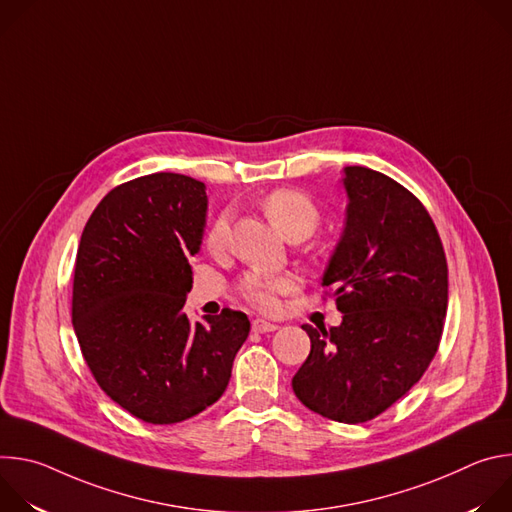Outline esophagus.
Segmentation results:
<instances>
[{
	"mask_svg": "<svg viewBox=\"0 0 512 512\" xmlns=\"http://www.w3.org/2000/svg\"><path fill=\"white\" fill-rule=\"evenodd\" d=\"M253 332H259V334H265V332H275L279 326L277 324H273V322H267V320H263V318H255L253 320Z\"/></svg>",
	"mask_w": 512,
	"mask_h": 512,
	"instance_id": "obj_1",
	"label": "esophagus"
}]
</instances>
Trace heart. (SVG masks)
<instances>
[{
	"instance_id": "1",
	"label": "heart",
	"mask_w": 512,
	"mask_h": 512,
	"mask_svg": "<svg viewBox=\"0 0 512 512\" xmlns=\"http://www.w3.org/2000/svg\"><path fill=\"white\" fill-rule=\"evenodd\" d=\"M259 204L263 212L269 216V221L287 239H294L298 235L310 237L320 223L318 206L310 196L298 190H291V188L271 190L261 198ZM229 237H231V212L225 210L214 218L206 233V249L214 255L223 253L229 245ZM296 285H298V279L291 273L271 275V273L251 271L241 279L239 291L247 302H251L259 310L269 312L277 308L279 296L287 294L291 289H296Z\"/></svg>"
}]
</instances>
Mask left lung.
Instances as JSON below:
<instances>
[{
  "label": "left lung",
  "mask_w": 512,
  "mask_h": 512,
  "mask_svg": "<svg viewBox=\"0 0 512 512\" xmlns=\"http://www.w3.org/2000/svg\"><path fill=\"white\" fill-rule=\"evenodd\" d=\"M342 237L324 271L340 326L304 324L312 350L291 379L314 413L362 423L401 399L440 346L448 263L423 204L389 176L346 166Z\"/></svg>",
  "instance_id": "left-lung-1"
}]
</instances>
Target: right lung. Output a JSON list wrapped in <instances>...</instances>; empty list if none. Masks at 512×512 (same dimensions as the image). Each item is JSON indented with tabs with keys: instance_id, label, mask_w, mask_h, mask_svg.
Returning <instances> with one entry per match:
<instances>
[{
	"instance_id": "add662e5",
	"label": "right lung",
	"mask_w": 512,
	"mask_h": 512,
	"mask_svg": "<svg viewBox=\"0 0 512 512\" xmlns=\"http://www.w3.org/2000/svg\"><path fill=\"white\" fill-rule=\"evenodd\" d=\"M206 186L158 172L113 188L83 231L72 326L99 387L133 417L178 423L225 393L249 336L243 312L190 322V259L206 227Z\"/></svg>"
}]
</instances>
